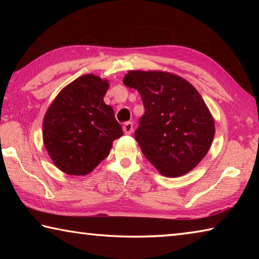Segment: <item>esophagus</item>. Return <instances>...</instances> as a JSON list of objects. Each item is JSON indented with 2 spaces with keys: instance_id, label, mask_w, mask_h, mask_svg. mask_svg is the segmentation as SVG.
I'll return each mask as SVG.
<instances>
[{
  "instance_id": "34e87169",
  "label": "esophagus",
  "mask_w": 259,
  "mask_h": 259,
  "mask_svg": "<svg viewBox=\"0 0 259 259\" xmlns=\"http://www.w3.org/2000/svg\"><path fill=\"white\" fill-rule=\"evenodd\" d=\"M134 130V123L133 122H125L124 125H123V131L125 135H130L131 133H133Z\"/></svg>"
}]
</instances>
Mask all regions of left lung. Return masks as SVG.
<instances>
[{
    "instance_id": "8db88e82",
    "label": "left lung",
    "mask_w": 259,
    "mask_h": 259,
    "mask_svg": "<svg viewBox=\"0 0 259 259\" xmlns=\"http://www.w3.org/2000/svg\"><path fill=\"white\" fill-rule=\"evenodd\" d=\"M123 83L138 91L145 107L135 131L143 154L165 177L190 172L214 136L213 117L198 90L163 71H129Z\"/></svg>"
}]
</instances>
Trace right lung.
<instances>
[{"instance_id":"obj_1","label":"right lung","mask_w":259,"mask_h":259,"mask_svg":"<svg viewBox=\"0 0 259 259\" xmlns=\"http://www.w3.org/2000/svg\"><path fill=\"white\" fill-rule=\"evenodd\" d=\"M109 83L85 74L57 95L42 123L48 154L61 171L85 176L107 157L122 126L104 102Z\"/></svg>"}]
</instances>
